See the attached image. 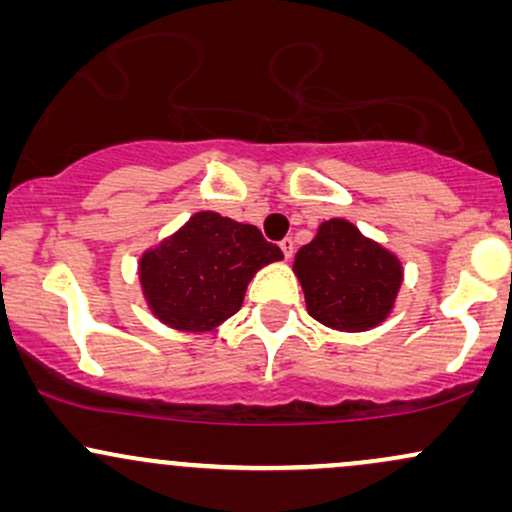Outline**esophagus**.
<instances>
[{
	"instance_id": "esophagus-1",
	"label": "esophagus",
	"mask_w": 512,
	"mask_h": 512,
	"mask_svg": "<svg viewBox=\"0 0 512 512\" xmlns=\"http://www.w3.org/2000/svg\"><path fill=\"white\" fill-rule=\"evenodd\" d=\"M279 248H281V252H284L286 260H289V257H293V240H291V238H284V240H281Z\"/></svg>"
}]
</instances>
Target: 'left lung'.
<instances>
[{
  "mask_svg": "<svg viewBox=\"0 0 512 512\" xmlns=\"http://www.w3.org/2000/svg\"><path fill=\"white\" fill-rule=\"evenodd\" d=\"M308 313L322 325L363 332L385 320L402 284L397 257L363 238L349 221H325L296 255Z\"/></svg>",
  "mask_w": 512,
  "mask_h": 512,
  "instance_id": "left-lung-1",
  "label": "left lung"
}]
</instances>
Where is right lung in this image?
Here are the masks:
<instances>
[{
    "label": "right lung",
    "instance_id": "1",
    "mask_svg": "<svg viewBox=\"0 0 512 512\" xmlns=\"http://www.w3.org/2000/svg\"><path fill=\"white\" fill-rule=\"evenodd\" d=\"M281 257L250 223L202 211L146 252L139 276L146 301L166 325L199 332L236 315L257 269Z\"/></svg>",
    "mask_w": 512,
    "mask_h": 512
}]
</instances>
